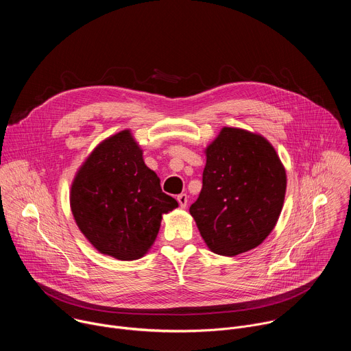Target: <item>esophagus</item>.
<instances>
[{
	"instance_id": "34e87169",
	"label": "esophagus",
	"mask_w": 351,
	"mask_h": 351,
	"mask_svg": "<svg viewBox=\"0 0 351 351\" xmlns=\"http://www.w3.org/2000/svg\"><path fill=\"white\" fill-rule=\"evenodd\" d=\"M178 203H179V206H180L182 208H186V206H187V195H186L184 193H182V194L178 195Z\"/></svg>"
}]
</instances>
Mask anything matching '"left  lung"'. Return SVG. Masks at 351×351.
I'll return each instance as SVG.
<instances>
[{
  "mask_svg": "<svg viewBox=\"0 0 351 351\" xmlns=\"http://www.w3.org/2000/svg\"><path fill=\"white\" fill-rule=\"evenodd\" d=\"M206 156L203 189L190 207L199 234L219 256L256 248L283 207L286 171L275 148L257 133L223 128Z\"/></svg>",
  "mask_w": 351,
  "mask_h": 351,
  "instance_id": "8db88e82",
  "label": "left lung"
}]
</instances>
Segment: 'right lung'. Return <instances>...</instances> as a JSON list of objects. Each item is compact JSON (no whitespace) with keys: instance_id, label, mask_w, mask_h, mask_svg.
I'll list each match as a JSON object with an SVG mask.
<instances>
[{"instance_id":"1","label":"right lung","mask_w":351,"mask_h":351,"mask_svg":"<svg viewBox=\"0 0 351 351\" xmlns=\"http://www.w3.org/2000/svg\"><path fill=\"white\" fill-rule=\"evenodd\" d=\"M178 207L143 161L130 130H122L87 157L71 189V208L99 253L122 261L141 258L153 245L162 214Z\"/></svg>"}]
</instances>
